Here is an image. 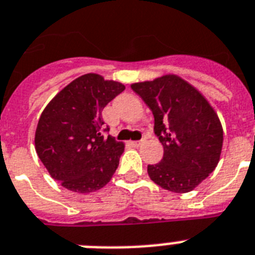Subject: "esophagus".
<instances>
[{
  "label": "esophagus",
  "mask_w": 255,
  "mask_h": 255,
  "mask_svg": "<svg viewBox=\"0 0 255 255\" xmlns=\"http://www.w3.org/2000/svg\"><path fill=\"white\" fill-rule=\"evenodd\" d=\"M143 143H144V139H143V140H132V142H130V144H131L132 147H139V146H142Z\"/></svg>",
  "instance_id": "esophagus-1"
}]
</instances>
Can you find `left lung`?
Returning <instances> with one entry per match:
<instances>
[{
    "mask_svg": "<svg viewBox=\"0 0 255 255\" xmlns=\"http://www.w3.org/2000/svg\"><path fill=\"white\" fill-rule=\"evenodd\" d=\"M152 111L161 161L147 167L151 180L173 193H189L214 172L223 148L218 113L201 92L176 74L132 83Z\"/></svg>",
    "mask_w": 255,
    "mask_h": 255,
    "instance_id": "8db88e82",
    "label": "left lung"
}]
</instances>
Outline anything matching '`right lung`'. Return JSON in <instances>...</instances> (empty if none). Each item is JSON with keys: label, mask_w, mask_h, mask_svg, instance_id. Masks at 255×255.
Returning <instances> with one entry per match:
<instances>
[{"label": "right lung", "mask_w": 255, "mask_h": 255, "mask_svg": "<svg viewBox=\"0 0 255 255\" xmlns=\"http://www.w3.org/2000/svg\"><path fill=\"white\" fill-rule=\"evenodd\" d=\"M124 90L120 82L88 73L70 82L44 108L35 150L67 190L88 194L104 188L115 174L125 144L103 135L102 111Z\"/></svg>", "instance_id": "1"}]
</instances>
